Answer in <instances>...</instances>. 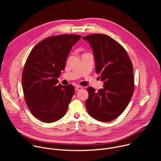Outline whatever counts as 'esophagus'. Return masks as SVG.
<instances>
[{
	"mask_svg": "<svg viewBox=\"0 0 161 161\" xmlns=\"http://www.w3.org/2000/svg\"><path fill=\"white\" fill-rule=\"evenodd\" d=\"M83 88H82V86H76V87H75V90H76V91H80V90H81V89H82Z\"/></svg>",
	"mask_w": 161,
	"mask_h": 161,
	"instance_id": "obj_1",
	"label": "esophagus"
}]
</instances>
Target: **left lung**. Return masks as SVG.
Returning a JSON list of instances; mask_svg holds the SVG:
<instances>
[{
  "instance_id": "8db88e82",
  "label": "left lung",
  "mask_w": 161,
  "mask_h": 161,
  "mask_svg": "<svg viewBox=\"0 0 161 161\" xmlns=\"http://www.w3.org/2000/svg\"><path fill=\"white\" fill-rule=\"evenodd\" d=\"M91 48L96 62V71L104 82L98 92L87 88V112L101 122H110L117 118L128 106L134 87L133 67L122 45L109 36L94 34L83 37Z\"/></svg>"
}]
</instances>
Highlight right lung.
<instances>
[{
	"instance_id": "add662e5",
	"label": "right lung",
	"mask_w": 161,
	"mask_h": 161,
	"mask_svg": "<svg viewBox=\"0 0 161 161\" xmlns=\"http://www.w3.org/2000/svg\"><path fill=\"white\" fill-rule=\"evenodd\" d=\"M80 35L52 36L39 42L31 52L22 73L26 104L39 120L52 123L62 118L75 94L72 85L59 84L61 71Z\"/></svg>"
}]
</instances>
